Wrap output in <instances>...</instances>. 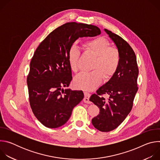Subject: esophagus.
Returning a JSON list of instances; mask_svg holds the SVG:
<instances>
[{"mask_svg":"<svg viewBox=\"0 0 160 160\" xmlns=\"http://www.w3.org/2000/svg\"><path fill=\"white\" fill-rule=\"evenodd\" d=\"M90 94L88 93V92H84V98H83V101H84V102L87 103V104L90 103V102L89 101V98H90Z\"/></svg>","mask_w":160,"mask_h":160,"instance_id":"esophagus-1","label":"esophagus"}]
</instances>
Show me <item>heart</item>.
Returning <instances> with one entry per match:
<instances>
[{
	"instance_id": "heart-1",
	"label": "heart",
	"mask_w": 160,
	"mask_h": 160,
	"mask_svg": "<svg viewBox=\"0 0 160 160\" xmlns=\"http://www.w3.org/2000/svg\"><path fill=\"white\" fill-rule=\"evenodd\" d=\"M83 47L86 52L94 57L91 69L92 72L82 73L73 80L75 87L85 90H91L98 87L103 77L110 80L117 73L120 64V54L118 49L110 46L108 40L97 37L85 42ZM80 51L75 45H72L68 52V60L70 69L77 73L79 70Z\"/></svg>"
}]
</instances>
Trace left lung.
Listing matches in <instances>:
<instances>
[{
  "label": "left lung",
  "instance_id": "obj_1",
  "mask_svg": "<svg viewBox=\"0 0 160 160\" xmlns=\"http://www.w3.org/2000/svg\"><path fill=\"white\" fill-rule=\"evenodd\" d=\"M116 45L120 54L118 70L107 83L101 86L90 98L99 108V114L93 118L92 123L101 132H107L117 128L130 112L138 87L137 81L139 69L134 51L130 45L119 35L104 29ZM108 94V100L102 97Z\"/></svg>",
  "mask_w": 160,
  "mask_h": 160
}]
</instances>
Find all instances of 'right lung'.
I'll use <instances>...</instances> for the list:
<instances>
[{"instance_id":"right-lung-1","label":"right lung","mask_w":160,"mask_h":160,"mask_svg":"<svg viewBox=\"0 0 160 160\" xmlns=\"http://www.w3.org/2000/svg\"><path fill=\"white\" fill-rule=\"evenodd\" d=\"M100 34L98 27L67 22L49 33L37 48L27 85L32 111L44 126L56 128L65 124L83 99L82 90L62 88L69 86L72 80L68 52L78 38Z\"/></svg>"}]
</instances>
